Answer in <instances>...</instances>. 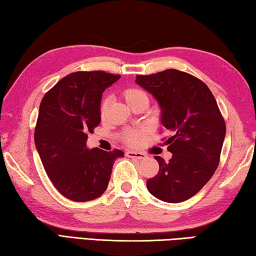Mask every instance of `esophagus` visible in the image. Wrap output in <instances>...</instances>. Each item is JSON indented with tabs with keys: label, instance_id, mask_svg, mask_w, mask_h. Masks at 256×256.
I'll return each instance as SVG.
<instances>
[{
	"label": "esophagus",
	"instance_id": "1",
	"mask_svg": "<svg viewBox=\"0 0 256 256\" xmlns=\"http://www.w3.org/2000/svg\"><path fill=\"white\" fill-rule=\"evenodd\" d=\"M125 154H126V157H130V158H136V159H144L146 158V154L138 152V151H126Z\"/></svg>",
	"mask_w": 256,
	"mask_h": 256
}]
</instances>
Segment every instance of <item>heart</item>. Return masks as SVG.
I'll use <instances>...</instances> for the list:
<instances>
[{
    "instance_id": "b5f03b06",
    "label": "heart",
    "mask_w": 256,
    "mask_h": 256,
    "mask_svg": "<svg viewBox=\"0 0 256 256\" xmlns=\"http://www.w3.org/2000/svg\"><path fill=\"white\" fill-rule=\"evenodd\" d=\"M123 96L130 106H131L132 104L136 102V100H138V99L148 98L146 92H144V90L140 88H136V86H131V88L125 89L123 92ZM108 102H110L108 98H104L100 102L99 112H100L102 118H104V116L106 115ZM144 138H146V131L144 128L130 130V131H126L123 134V141L125 142V144H128V146H140L142 142L144 141Z\"/></svg>"
}]
</instances>
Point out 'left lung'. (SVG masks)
<instances>
[{"label":"left lung","mask_w":256,"mask_h":256,"mask_svg":"<svg viewBox=\"0 0 256 256\" xmlns=\"http://www.w3.org/2000/svg\"><path fill=\"white\" fill-rule=\"evenodd\" d=\"M136 82L148 90L162 107V124L172 136L164 138L172 154L166 162L159 156V172L146 188L164 202L178 203L200 190L220 162L226 123L214 96L204 82L190 73L168 68Z\"/></svg>","instance_id":"left-lung-1"}]
</instances>
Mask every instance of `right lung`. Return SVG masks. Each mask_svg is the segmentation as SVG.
Wrapping results in <instances>:
<instances>
[{
	"mask_svg": "<svg viewBox=\"0 0 256 256\" xmlns=\"http://www.w3.org/2000/svg\"><path fill=\"white\" fill-rule=\"evenodd\" d=\"M120 78L105 71H78L60 79L42 99L34 144L55 188L76 202L105 192L122 150L86 149L88 133L100 123L102 94Z\"/></svg>",
	"mask_w": 256,
	"mask_h": 256,
	"instance_id": "obj_1",
	"label": "right lung"
}]
</instances>
